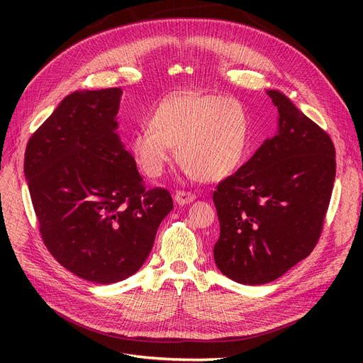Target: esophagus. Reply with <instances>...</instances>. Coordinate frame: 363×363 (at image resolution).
<instances>
[{
	"label": "esophagus",
	"instance_id": "obj_1",
	"mask_svg": "<svg viewBox=\"0 0 363 363\" xmlns=\"http://www.w3.org/2000/svg\"><path fill=\"white\" fill-rule=\"evenodd\" d=\"M196 200V196L193 193H186V191H178L175 194V201L179 204V206H184V204H188Z\"/></svg>",
	"mask_w": 363,
	"mask_h": 363
}]
</instances>
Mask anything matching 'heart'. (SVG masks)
<instances>
[{
  "label": "heart",
  "instance_id": "obj_1",
  "mask_svg": "<svg viewBox=\"0 0 363 363\" xmlns=\"http://www.w3.org/2000/svg\"><path fill=\"white\" fill-rule=\"evenodd\" d=\"M133 132L129 152L148 178H160L175 156L188 177L218 182L240 167L249 144V116L234 99L185 91L160 101Z\"/></svg>",
  "mask_w": 363,
  "mask_h": 363
}]
</instances>
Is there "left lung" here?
I'll return each mask as SVG.
<instances>
[{
	"instance_id": "obj_1",
	"label": "left lung",
	"mask_w": 363,
	"mask_h": 363,
	"mask_svg": "<svg viewBox=\"0 0 363 363\" xmlns=\"http://www.w3.org/2000/svg\"><path fill=\"white\" fill-rule=\"evenodd\" d=\"M278 128L213 193L218 269L245 285L275 281L308 257L322 231L335 179V150L294 103L268 89Z\"/></svg>"
}]
</instances>
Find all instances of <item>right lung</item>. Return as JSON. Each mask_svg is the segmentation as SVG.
Listing matches in <instances>:
<instances>
[{
	"instance_id": "obj_1",
	"label": "right lung",
	"mask_w": 363,
	"mask_h": 363,
	"mask_svg": "<svg viewBox=\"0 0 363 363\" xmlns=\"http://www.w3.org/2000/svg\"><path fill=\"white\" fill-rule=\"evenodd\" d=\"M122 94H69L25 152V178L47 249L67 271L95 284L135 274L174 208L166 189H145L121 141Z\"/></svg>"
}]
</instances>
